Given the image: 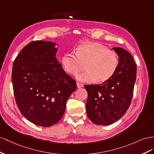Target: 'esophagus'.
<instances>
[{"label":"esophagus","instance_id":"34e87169","mask_svg":"<svg viewBox=\"0 0 154 154\" xmlns=\"http://www.w3.org/2000/svg\"><path fill=\"white\" fill-rule=\"evenodd\" d=\"M77 86L78 88H82L83 86H84V85H83L82 84H81V83L77 82Z\"/></svg>","mask_w":154,"mask_h":154}]
</instances>
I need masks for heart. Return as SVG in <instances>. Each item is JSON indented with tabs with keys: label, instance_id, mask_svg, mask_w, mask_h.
I'll use <instances>...</instances> for the list:
<instances>
[{
	"label": "heart",
	"instance_id": "obj_1",
	"mask_svg": "<svg viewBox=\"0 0 154 154\" xmlns=\"http://www.w3.org/2000/svg\"><path fill=\"white\" fill-rule=\"evenodd\" d=\"M66 72L74 75L86 64V71L78 73L75 79L83 82H103L117 71L119 59L116 51L97 43H85L78 46L76 54L67 52L61 59Z\"/></svg>",
	"mask_w": 154,
	"mask_h": 154
}]
</instances>
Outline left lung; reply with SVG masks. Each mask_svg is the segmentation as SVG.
Here are the masks:
<instances>
[{
    "label": "left lung",
    "mask_w": 154,
    "mask_h": 154,
    "mask_svg": "<svg viewBox=\"0 0 154 154\" xmlns=\"http://www.w3.org/2000/svg\"><path fill=\"white\" fill-rule=\"evenodd\" d=\"M119 59L113 76L102 84L85 85L88 92L86 104L88 118L97 125L113 124L123 116L132 99L137 65L128 51L113 48Z\"/></svg>",
    "instance_id": "obj_1"
}]
</instances>
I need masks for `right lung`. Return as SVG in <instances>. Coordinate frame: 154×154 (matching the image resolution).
Returning a JSON list of instances; mask_svg holds the SVG:
<instances>
[{
	"label": "right lung",
	"instance_id": "obj_1",
	"mask_svg": "<svg viewBox=\"0 0 154 154\" xmlns=\"http://www.w3.org/2000/svg\"><path fill=\"white\" fill-rule=\"evenodd\" d=\"M51 41L29 42L13 64L11 81L20 113L32 123L50 127L63 117L66 102L77 88L55 57Z\"/></svg>",
	"mask_w": 154,
	"mask_h": 154
}]
</instances>
